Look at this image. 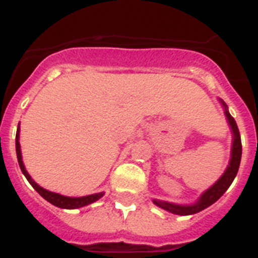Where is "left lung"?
<instances>
[{
  "mask_svg": "<svg viewBox=\"0 0 258 258\" xmlns=\"http://www.w3.org/2000/svg\"><path fill=\"white\" fill-rule=\"evenodd\" d=\"M223 106L226 107V104L222 101ZM226 116H227L228 123L231 126L232 132H234V142H232V152H231V160H230V165L226 169L225 174H223L221 178H219L218 182L216 184L210 187L208 191H205L203 194V196L200 197V200L197 201L194 205H176V204L166 203V201H160L154 200L153 203L156 204L157 207L162 208V209L167 210L170 213H174V214H179V216H188V214H195V213H199L201 210H204L205 208L210 207L212 204L216 203L218 199H221L223 194L227 191V188L231 185V183L234 182L235 176L237 174V170H239V165H240L241 160V139H240V132L237 128V124L235 122V119L231 116V114L228 113L227 109L225 110Z\"/></svg>",
  "mask_w": 258,
  "mask_h": 258,
  "instance_id": "1",
  "label": "left lung"
}]
</instances>
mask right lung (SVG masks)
Masks as SVG:
<instances>
[{
  "label": "right lung",
  "mask_w": 258,
  "mask_h": 258,
  "mask_svg": "<svg viewBox=\"0 0 258 258\" xmlns=\"http://www.w3.org/2000/svg\"><path fill=\"white\" fill-rule=\"evenodd\" d=\"M15 149H17L18 162H19V166H21L22 172L24 174V176L27 178V180L31 183V185L35 188L36 191L39 192L40 196L44 197L46 201H49V203L53 204V205H55V207L63 208V209H76V208L86 207V205H88V204L95 203V201H97L100 197L104 196V194H102V192H100V194L89 195V196H84V197H66V196H62V195L54 194V192L46 191V189H44V188L40 187L39 184H36L32 179H31L30 174L27 172L26 167H24V165H23V161H22L21 144H19V126H18L17 138H15Z\"/></svg>",
  "instance_id": "right-lung-1"
}]
</instances>
